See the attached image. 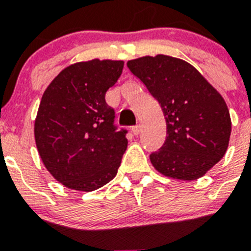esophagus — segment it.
I'll use <instances>...</instances> for the list:
<instances>
[{
    "label": "esophagus",
    "mask_w": 251,
    "mask_h": 251,
    "mask_svg": "<svg viewBox=\"0 0 251 251\" xmlns=\"http://www.w3.org/2000/svg\"><path fill=\"white\" fill-rule=\"evenodd\" d=\"M141 129H142L141 126H139V124H136V126H133L132 127V133L134 134V136H138L139 133H141Z\"/></svg>",
    "instance_id": "obj_1"
}]
</instances>
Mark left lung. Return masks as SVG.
Segmentation results:
<instances>
[{"instance_id": "8db88e82", "label": "left lung", "mask_w": 251, "mask_h": 251, "mask_svg": "<svg viewBox=\"0 0 251 251\" xmlns=\"http://www.w3.org/2000/svg\"><path fill=\"white\" fill-rule=\"evenodd\" d=\"M127 66L162 108L167 136L151 153L159 174L192 181L202 177L225 154L231 119L225 100L185 60L167 55L129 60Z\"/></svg>"}]
</instances>
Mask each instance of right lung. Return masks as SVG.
I'll return each instance as SVG.
<instances>
[{"label":"right lung","mask_w":251,"mask_h":251,"mask_svg":"<svg viewBox=\"0 0 251 251\" xmlns=\"http://www.w3.org/2000/svg\"><path fill=\"white\" fill-rule=\"evenodd\" d=\"M121 60L73 64L44 93L35 141L46 170L65 187L94 191L112 181L127 150V130L114 126L105 93L123 70Z\"/></svg>","instance_id":"right-lung-1"}]
</instances>
